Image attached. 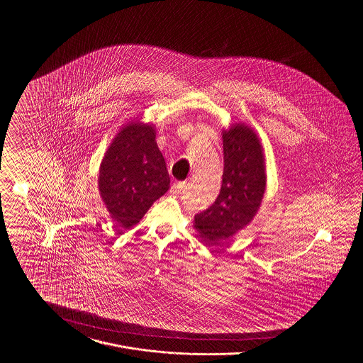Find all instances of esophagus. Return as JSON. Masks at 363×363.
Wrapping results in <instances>:
<instances>
[{"label": "esophagus", "instance_id": "1", "mask_svg": "<svg viewBox=\"0 0 363 363\" xmlns=\"http://www.w3.org/2000/svg\"><path fill=\"white\" fill-rule=\"evenodd\" d=\"M186 188V182H175L172 188L173 193H181L182 190H185Z\"/></svg>", "mask_w": 363, "mask_h": 363}]
</instances>
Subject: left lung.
I'll return each instance as SVG.
<instances>
[{"label":"left lung","instance_id":"1","mask_svg":"<svg viewBox=\"0 0 363 363\" xmlns=\"http://www.w3.org/2000/svg\"><path fill=\"white\" fill-rule=\"evenodd\" d=\"M223 179L215 203L194 216V227L211 242L228 240L247 225L265 190V166L259 138L241 123L223 133Z\"/></svg>","mask_w":363,"mask_h":363}]
</instances>
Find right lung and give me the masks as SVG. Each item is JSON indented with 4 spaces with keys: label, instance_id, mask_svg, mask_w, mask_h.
I'll use <instances>...</instances> for the list:
<instances>
[{
    "label": "right lung",
    "instance_id": "right-lung-1",
    "mask_svg": "<svg viewBox=\"0 0 363 363\" xmlns=\"http://www.w3.org/2000/svg\"><path fill=\"white\" fill-rule=\"evenodd\" d=\"M169 188L170 177L154 126L138 121L122 128L99 172L101 196L111 218L130 228Z\"/></svg>",
    "mask_w": 363,
    "mask_h": 363
}]
</instances>
